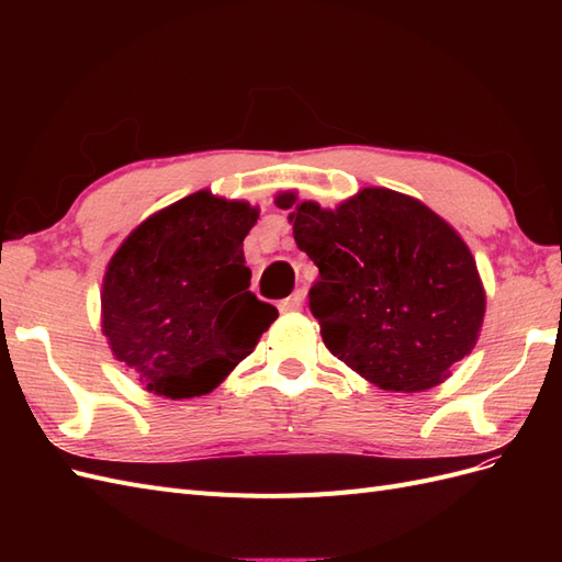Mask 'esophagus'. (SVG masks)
<instances>
[{
  "mask_svg": "<svg viewBox=\"0 0 562 562\" xmlns=\"http://www.w3.org/2000/svg\"><path fill=\"white\" fill-rule=\"evenodd\" d=\"M302 300H304V293H302V291H295L291 297H285V300L279 304V310H281L283 314L300 312V310H302Z\"/></svg>",
  "mask_w": 562,
  "mask_h": 562,
  "instance_id": "1",
  "label": "esophagus"
}]
</instances>
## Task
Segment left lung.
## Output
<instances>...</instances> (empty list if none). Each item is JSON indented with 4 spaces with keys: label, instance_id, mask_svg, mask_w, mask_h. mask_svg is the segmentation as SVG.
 Instances as JSON below:
<instances>
[{
    "label": "left lung",
    "instance_id": "obj_1",
    "mask_svg": "<svg viewBox=\"0 0 562 562\" xmlns=\"http://www.w3.org/2000/svg\"><path fill=\"white\" fill-rule=\"evenodd\" d=\"M295 244L318 267L310 310L323 345L384 391L431 389L479 342L485 288L452 225L419 199L363 187L335 209L281 192Z\"/></svg>",
    "mask_w": 562,
    "mask_h": 562
}]
</instances>
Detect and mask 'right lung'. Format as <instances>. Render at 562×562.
I'll return each instance as SVG.
<instances>
[{"mask_svg":"<svg viewBox=\"0 0 562 562\" xmlns=\"http://www.w3.org/2000/svg\"><path fill=\"white\" fill-rule=\"evenodd\" d=\"M258 217L248 201L201 190L151 213L112 255L100 328L149 394H209L277 321L248 291L244 239Z\"/></svg>","mask_w":562,"mask_h":562,"instance_id":"right-lung-1","label":"right lung"}]
</instances>
